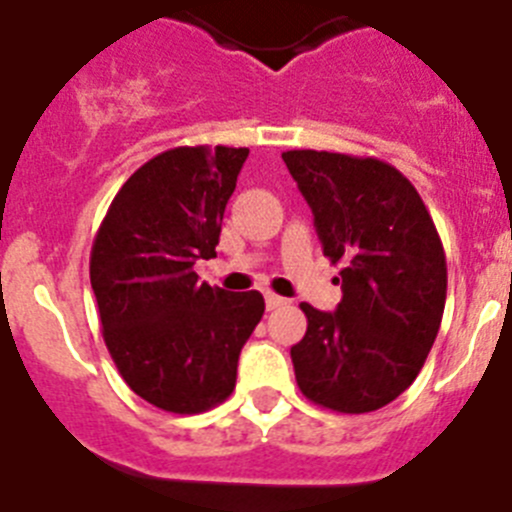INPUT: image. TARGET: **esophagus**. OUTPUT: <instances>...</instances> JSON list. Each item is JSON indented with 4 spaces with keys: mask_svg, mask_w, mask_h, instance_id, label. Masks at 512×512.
Wrapping results in <instances>:
<instances>
[{
    "mask_svg": "<svg viewBox=\"0 0 512 512\" xmlns=\"http://www.w3.org/2000/svg\"><path fill=\"white\" fill-rule=\"evenodd\" d=\"M285 298H280V296H275V293H265V306H267V311H275V308H280V306H285Z\"/></svg>",
    "mask_w": 512,
    "mask_h": 512,
    "instance_id": "1",
    "label": "esophagus"
}]
</instances>
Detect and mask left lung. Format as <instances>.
I'll list each match as a JSON object with an SVG mask.
<instances>
[{
    "instance_id": "8db88e82",
    "label": "left lung",
    "mask_w": 512,
    "mask_h": 512,
    "mask_svg": "<svg viewBox=\"0 0 512 512\" xmlns=\"http://www.w3.org/2000/svg\"><path fill=\"white\" fill-rule=\"evenodd\" d=\"M324 255L342 265L336 311L301 303L290 347L301 393L336 413L388 405L421 372L446 303V255L413 183L377 158L288 150Z\"/></svg>"
}]
</instances>
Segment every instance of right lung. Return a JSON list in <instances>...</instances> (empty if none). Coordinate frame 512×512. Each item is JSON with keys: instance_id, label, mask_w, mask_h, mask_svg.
Instances as JSON below:
<instances>
[{"instance_id": "right-lung-1", "label": "right lung", "mask_w": 512, "mask_h": 512, "mask_svg": "<svg viewBox=\"0 0 512 512\" xmlns=\"http://www.w3.org/2000/svg\"><path fill=\"white\" fill-rule=\"evenodd\" d=\"M247 147H173L119 188L91 247L101 334L124 382L168 413H204L237 382L239 352L260 324L257 290L199 283L216 257L224 209Z\"/></svg>"}]
</instances>
